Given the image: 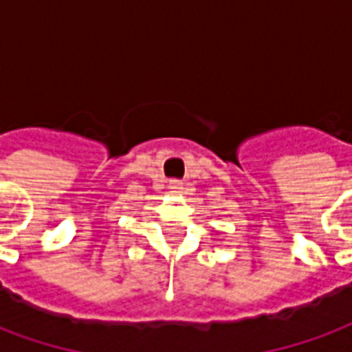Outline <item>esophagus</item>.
<instances>
[{
  "label": "esophagus",
  "mask_w": 352,
  "mask_h": 352,
  "mask_svg": "<svg viewBox=\"0 0 352 352\" xmlns=\"http://www.w3.org/2000/svg\"><path fill=\"white\" fill-rule=\"evenodd\" d=\"M169 188L173 192H183L184 190V184L181 181H169Z\"/></svg>",
  "instance_id": "34e87169"
}]
</instances>
